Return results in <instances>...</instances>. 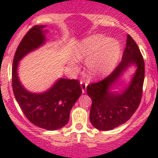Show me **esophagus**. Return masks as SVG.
<instances>
[{"mask_svg":"<svg viewBox=\"0 0 158 158\" xmlns=\"http://www.w3.org/2000/svg\"><path fill=\"white\" fill-rule=\"evenodd\" d=\"M80 85H81V88L82 93H85L86 91V88H87V84H86L85 81H81Z\"/></svg>","mask_w":158,"mask_h":158,"instance_id":"esophagus-1","label":"esophagus"}]
</instances>
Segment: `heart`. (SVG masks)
I'll list each match as a JSON object with an SVG mask.
<instances>
[{"label":"heart","instance_id":"obj_1","mask_svg":"<svg viewBox=\"0 0 158 158\" xmlns=\"http://www.w3.org/2000/svg\"><path fill=\"white\" fill-rule=\"evenodd\" d=\"M73 52L78 60H85L88 75L96 79L107 76L115 69L121 57L122 47L118 40L96 34L78 43ZM69 64L74 67L77 60L71 58Z\"/></svg>","mask_w":158,"mask_h":158}]
</instances>
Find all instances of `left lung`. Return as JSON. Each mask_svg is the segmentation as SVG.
Instances as JSON below:
<instances>
[{
	"instance_id": "8db88e82",
	"label": "left lung",
	"mask_w": 158,
	"mask_h": 158,
	"mask_svg": "<svg viewBox=\"0 0 158 158\" xmlns=\"http://www.w3.org/2000/svg\"><path fill=\"white\" fill-rule=\"evenodd\" d=\"M131 67H135V72L129 81L115 91L120 78ZM144 75L140 50L128 35L122 61L115 70L101 81L87 86V94L92 99L89 114L92 125L100 131H111L129 120L140 104Z\"/></svg>"
}]
</instances>
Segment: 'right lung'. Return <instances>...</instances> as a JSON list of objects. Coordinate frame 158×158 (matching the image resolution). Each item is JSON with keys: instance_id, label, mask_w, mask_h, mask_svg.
<instances>
[{"instance_id": "add662e5", "label": "right lung", "mask_w": 158, "mask_h": 158, "mask_svg": "<svg viewBox=\"0 0 158 158\" xmlns=\"http://www.w3.org/2000/svg\"><path fill=\"white\" fill-rule=\"evenodd\" d=\"M46 27L34 26L18 46L13 59L12 89L18 104L31 123L47 131H56L68 123L73 106L81 95L78 81L58 78L46 91L32 93L23 85L18 73L19 62L48 41Z\"/></svg>"}]
</instances>
